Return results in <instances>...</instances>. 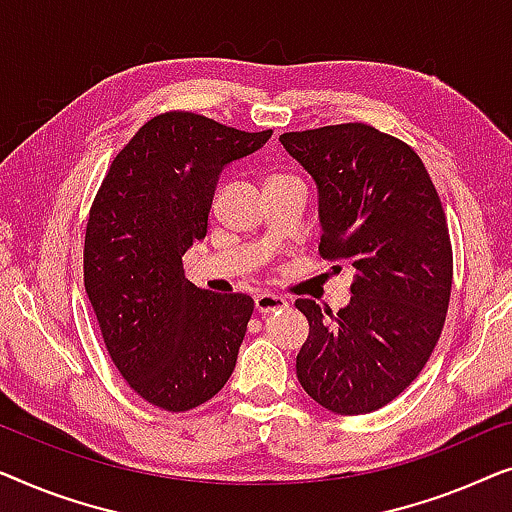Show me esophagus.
<instances>
[{"label": "esophagus", "mask_w": 512, "mask_h": 512, "mask_svg": "<svg viewBox=\"0 0 512 512\" xmlns=\"http://www.w3.org/2000/svg\"><path fill=\"white\" fill-rule=\"evenodd\" d=\"M290 306V301L280 294H257L255 297V308L259 313H273V311H283V308Z\"/></svg>", "instance_id": "obj_1"}]
</instances>
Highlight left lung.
Listing matches in <instances>:
<instances>
[{
  "label": "left lung",
  "instance_id": "obj_1",
  "mask_svg": "<svg viewBox=\"0 0 512 512\" xmlns=\"http://www.w3.org/2000/svg\"><path fill=\"white\" fill-rule=\"evenodd\" d=\"M318 187L320 255L355 269L348 306L297 299L308 318L297 378L338 415H364L420 376L441 336L452 248L438 192L417 153L362 122L280 134Z\"/></svg>",
  "mask_w": 512,
  "mask_h": 512
}]
</instances>
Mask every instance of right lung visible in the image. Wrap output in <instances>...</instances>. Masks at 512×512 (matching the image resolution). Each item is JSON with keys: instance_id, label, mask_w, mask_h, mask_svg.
<instances>
[{"instance_id": "add662e5", "label": "right lung", "mask_w": 512, "mask_h": 512, "mask_svg": "<svg viewBox=\"0 0 512 512\" xmlns=\"http://www.w3.org/2000/svg\"><path fill=\"white\" fill-rule=\"evenodd\" d=\"M271 139L194 113L148 120L115 157L85 232V292L122 378L183 413L232 376L255 301L201 290L183 255L208 229L222 169Z\"/></svg>"}]
</instances>
